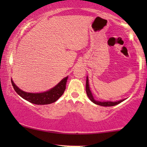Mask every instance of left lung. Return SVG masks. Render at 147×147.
I'll use <instances>...</instances> for the list:
<instances>
[{
	"mask_svg": "<svg viewBox=\"0 0 147 147\" xmlns=\"http://www.w3.org/2000/svg\"><path fill=\"white\" fill-rule=\"evenodd\" d=\"M86 90L87 95H88V97H89V99H90L92 102L95 103V104H97V105H99V106H115V105H117V104H119V103H121L124 100V99H122V100L117 101V102H98V101H95V99H94L93 97H92V93H91V92L90 90V88H89V84H88V77L86 79Z\"/></svg>",
	"mask_w": 147,
	"mask_h": 147,
	"instance_id": "8db88e82",
	"label": "left lung"
}]
</instances>
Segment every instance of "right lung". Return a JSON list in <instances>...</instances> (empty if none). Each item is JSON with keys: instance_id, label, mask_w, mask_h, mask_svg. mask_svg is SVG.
Wrapping results in <instances>:
<instances>
[{"instance_id": "1", "label": "right lung", "mask_w": 147, "mask_h": 147, "mask_svg": "<svg viewBox=\"0 0 147 147\" xmlns=\"http://www.w3.org/2000/svg\"><path fill=\"white\" fill-rule=\"evenodd\" d=\"M68 79V77L62 79L56 86L50 89L47 92H41V93H30L21 90L15 85L14 82L11 80V84L14 89L21 97L28 102L38 105H45L50 104L55 102L59 97L63 94L65 90V85Z\"/></svg>"}]
</instances>
